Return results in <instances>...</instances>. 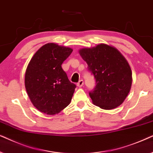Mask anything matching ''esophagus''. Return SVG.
Instances as JSON below:
<instances>
[{
  "label": "esophagus",
  "instance_id": "1",
  "mask_svg": "<svg viewBox=\"0 0 153 153\" xmlns=\"http://www.w3.org/2000/svg\"><path fill=\"white\" fill-rule=\"evenodd\" d=\"M83 84H84V81L82 80H80L78 83H77V86L78 87H81L83 85Z\"/></svg>",
  "mask_w": 153,
  "mask_h": 153
}]
</instances>
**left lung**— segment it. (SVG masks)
<instances>
[{
	"mask_svg": "<svg viewBox=\"0 0 153 153\" xmlns=\"http://www.w3.org/2000/svg\"><path fill=\"white\" fill-rule=\"evenodd\" d=\"M80 54L95 78L96 86L89 93L94 104L105 110L121 105L132 82L131 71L125 58L117 49L105 44L83 48Z\"/></svg>",
	"mask_w": 153,
	"mask_h": 153,
	"instance_id": "1",
	"label": "left lung"
}]
</instances>
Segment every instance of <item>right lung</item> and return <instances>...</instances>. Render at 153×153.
Masks as SVG:
<instances>
[{
	"mask_svg": "<svg viewBox=\"0 0 153 153\" xmlns=\"http://www.w3.org/2000/svg\"><path fill=\"white\" fill-rule=\"evenodd\" d=\"M73 50L54 43L41 47L28 64L25 87L34 106L48 115L59 113L68 106L76 87L68 80L62 64Z\"/></svg>",
	"mask_w": 153,
	"mask_h": 153,
	"instance_id": "obj_1",
	"label": "right lung"
}]
</instances>
